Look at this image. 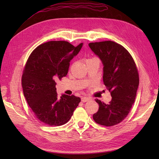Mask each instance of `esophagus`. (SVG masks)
<instances>
[{
  "mask_svg": "<svg viewBox=\"0 0 159 159\" xmlns=\"http://www.w3.org/2000/svg\"><path fill=\"white\" fill-rule=\"evenodd\" d=\"M81 102H87L88 101H89L91 99L89 98L88 97H81Z\"/></svg>",
  "mask_w": 159,
  "mask_h": 159,
  "instance_id": "1",
  "label": "esophagus"
}]
</instances>
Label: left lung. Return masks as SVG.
Here are the masks:
<instances>
[{
	"mask_svg": "<svg viewBox=\"0 0 159 159\" xmlns=\"http://www.w3.org/2000/svg\"><path fill=\"white\" fill-rule=\"evenodd\" d=\"M89 46L102 61L103 83L112 97L109 104L95 99L99 109L93 119L101 125L113 126L127 116L134 102L139 84L138 69L130 53L116 42H91Z\"/></svg>",
	"mask_w": 159,
	"mask_h": 159,
	"instance_id": "left-lung-1",
	"label": "left lung"
}]
</instances>
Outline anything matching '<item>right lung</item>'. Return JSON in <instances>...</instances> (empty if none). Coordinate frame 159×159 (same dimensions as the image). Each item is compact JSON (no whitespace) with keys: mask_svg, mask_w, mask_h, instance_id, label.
Returning a JSON list of instances; mask_svg holds the SVG:
<instances>
[{"mask_svg":"<svg viewBox=\"0 0 159 159\" xmlns=\"http://www.w3.org/2000/svg\"><path fill=\"white\" fill-rule=\"evenodd\" d=\"M81 43L75 47L67 41H50L32 51L24 68V95L34 116L49 126H60L70 119L81 99L74 95L56 93V81L66 76L70 61L78 54Z\"/></svg>","mask_w":159,"mask_h":159,"instance_id":"right-lung-1","label":"right lung"}]
</instances>
